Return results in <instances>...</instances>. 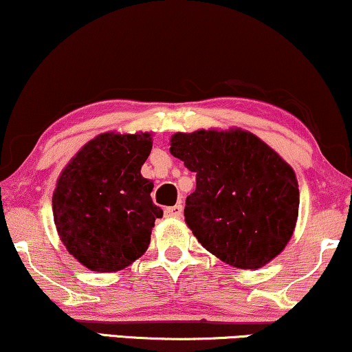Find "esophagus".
I'll return each mask as SVG.
<instances>
[{"instance_id": "esophagus-1", "label": "esophagus", "mask_w": 352, "mask_h": 352, "mask_svg": "<svg viewBox=\"0 0 352 352\" xmlns=\"http://www.w3.org/2000/svg\"><path fill=\"white\" fill-rule=\"evenodd\" d=\"M181 215H183V206L181 204H176V206L164 209V217H168V219H179Z\"/></svg>"}]
</instances>
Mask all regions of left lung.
<instances>
[{
	"instance_id": "8db88e82",
	"label": "left lung",
	"mask_w": 352,
	"mask_h": 352,
	"mask_svg": "<svg viewBox=\"0 0 352 352\" xmlns=\"http://www.w3.org/2000/svg\"><path fill=\"white\" fill-rule=\"evenodd\" d=\"M169 151L196 173L184 217L199 243L240 269L282 253L298 217L296 173L254 133L241 129L177 132Z\"/></svg>"
}]
</instances>
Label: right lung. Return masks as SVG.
<instances>
[{
    "label": "right lung",
    "mask_w": 352,
    "mask_h": 352,
    "mask_svg": "<svg viewBox=\"0 0 352 352\" xmlns=\"http://www.w3.org/2000/svg\"><path fill=\"white\" fill-rule=\"evenodd\" d=\"M151 145L148 132L101 133L81 146L56 179V232L89 271H120L148 248L155 220L163 217L150 196L153 183L140 173Z\"/></svg>",
    "instance_id": "obj_1"
}]
</instances>
